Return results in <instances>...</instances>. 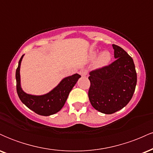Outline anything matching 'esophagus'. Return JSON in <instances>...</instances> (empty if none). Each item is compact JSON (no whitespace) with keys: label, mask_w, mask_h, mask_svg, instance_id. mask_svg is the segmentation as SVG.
<instances>
[{"label":"esophagus","mask_w":153,"mask_h":153,"mask_svg":"<svg viewBox=\"0 0 153 153\" xmlns=\"http://www.w3.org/2000/svg\"><path fill=\"white\" fill-rule=\"evenodd\" d=\"M79 74L81 75V76H86L88 74V72L86 70L81 69L80 71H79Z\"/></svg>","instance_id":"1"}]
</instances>
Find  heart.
Returning <instances> with one entry per match:
<instances>
[{
    "label": "heart",
    "instance_id": "1",
    "mask_svg": "<svg viewBox=\"0 0 153 153\" xmlns=\"http://www.w3.org/2000/svg\"><path fill=\"white\" fill-rule=\"evenodd\" d=\"M99 50H94L91 52V59L92 60H94L96 58L98 55H99ZM111 59V55L110 52L108 51H105L103 52L102 53L99 55L98 59L96 61V65L98 67H103L106 66V65L108 64L110 62Z\"/></svg>",
    "mask_w": 153,
    "mask_h": 153
}]
</instances>
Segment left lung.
I'll use <instances>...</instances> for the list:
<instances>
[{
	"label": "left lung",
	"mask_w": 153,
	"mask_h": 153,
	"mask_svg": "<svg viewBox=\"0 0 153 153\" xmlns=\"http://www.w3.org/2000/svg\"><path fill=\"white\" fill-rule=\"evenodd\" d=\"M116 60L91 71L88 98L95 109L111 114L127 106L137 85L134 61L122 47L112 45Z\"/></svg>",
	"instance_id": "1"
}]
</instances>
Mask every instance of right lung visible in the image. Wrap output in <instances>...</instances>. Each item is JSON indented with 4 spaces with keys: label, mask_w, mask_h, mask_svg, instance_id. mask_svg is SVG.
I'll return each mask as SVG.
<instances>
[{
    "label": "right lung",
    "mask_w": 153,
    "mask_h": 153,
    "mask_svg": "<svg viewBox=\"0 0 153 153\" xmlns=\"http://www.w3.org/2000/svg\"><path fill=\"white\" fill-rule=\"evenodd\" d=\"M23 57L24 55L19 59L16 71V91L19 99L29 109L39 115L50 116L56 114L64 106L72 88L81 76L76 73L65 78L53 90L42 96L27 94L23 91L20 83V66Z\"/></svg>",
    "instance_id": "obj_1"
}]
</instances>
